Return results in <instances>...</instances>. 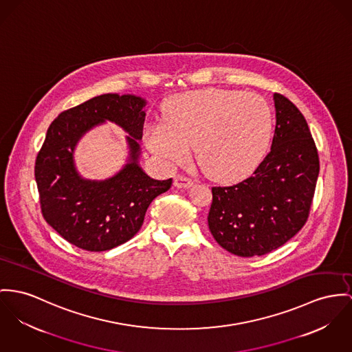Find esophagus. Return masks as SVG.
<instances>
[{"label": "esophagus", "mask_w": 352, "mask_h": 352, "mask_svg": "<svg viewBox=\"0 0 352 352\" xmlns=\"http://www.w3.org/2000/svg\"><path fill=\"white\" fill-rule=\"evenodd\" d=\"M192 184H194V179L190 178V177H186V175H177L174 178V186L181 188V189L190 188V186H192Z\"/></svg>", "instance_id": "esophagus-1"}]
</instances>
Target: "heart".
<instances>
[{"label": "heart", "instance_id": "heart-1", "mask_svg": "<svg viewBox=\"0 0 352 352\" xmlns=\"http://www.w3.org/2000/svg\"><path fill=\"white\" fill-rule=\"evenodd\" d=\"M273 134V113L264 98L236 89L206 88L177 95L163 107V120L146 130L153 154L167 163L197 161L210 178L233 181L264 160Z\"/></svg>", "mask_w": 352, "mask_h": 352}]
</instances>
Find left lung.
Returning <instances> with one entry per match:
<instances>
[{"label":"left lung","instance_id":"left-lung-1","mask_svg":"<svg viewBox=\"0 0 352 352\" xmlns=\"http://www.w3.org/2000/svg\"><path fill=\"white\" fill-rule=\"evenodd\" d=\"M276 129L270 154L243 182L212 188L208 223L228 252L263 256L289 241L307 222L319 177V155L307 120L273 95Z\"/></svg>","mask_w":352,"mask_h":352}]
</instances>
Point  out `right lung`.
Returning <instances> with one entry per match:
<instances>
[{"mask_svg":"<svg viewBox=\"0 0 352 352\" xmlns=\"http://www.w3.org/2000/svg\"><path fill=\"white\" fill-rule=\"evenodd\" d=\"M146 99L104 94L61 112L51 123L37 154L34 178L45 221L68 243L89 252H104L127 243L143 225L155 197L173 179L150 178L139 166ZM107 120L129 135V160L113 177L82 179L73 154L82 135Z\"/></svg>","mask_w":352,"mask_h":352,"instance_id":"1","label":"right lung"}]
</instances>
